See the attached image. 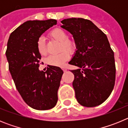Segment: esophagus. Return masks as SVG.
I'll return each mask as SVG.
<instances>
[{
    "instance_id": "obj_1",
    "label": "esophagus",
    "mask_w": 128,
    "mask_h": 128,
    "mask_svg": "<svg viewBox=\"0 0 128 128\" xmlns=\"http://www.w3.org/2000/svg\"><path fill=\"white\" fill-rule=\"evenodd\" d=\"M62 69L63 70L64 72H66V68L65 67H62Z\"/></svg>"
}]
</instances>
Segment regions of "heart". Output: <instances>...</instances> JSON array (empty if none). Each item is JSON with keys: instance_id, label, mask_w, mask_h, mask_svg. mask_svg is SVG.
<instances>
[{"instance_id": "b5f03b06", "label": "heart", "mask_w": 128, "mask_h": 128, "mask_svg": "<svg viewBox=\"0 0 128 128\" xmlns=\"http://www.w3.org/2000/svg\"><path fill=\"white\" fill-rule=\"evenodd\" d=\"M50 36L57 41L60 42V50H66L69 52L74 51L76 48L75 43L70 40L68 39V35L65 30L61 28H56L50 32ZM37 48L38 52L41 55H46L47 54V48H46L45 39L43 36H40L37 42ZM70 58L69 53L66 51H63L58 54L50 55L47 58V62L49 65L54 66H62L64 65L65 63L67 62Z\"/></svg>"}]
</instances>
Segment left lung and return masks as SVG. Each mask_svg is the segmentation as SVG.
Returning <instances> with one entry per match:
<instances>
[{
    "instance_id": "left-lung-1",
    "label": "left lung",
    "mask_w": 128,
    "mask_h": 128,
    "mask_svg": "<svg viewBox=\"0 0 128 128\" xmlns=\"http://www.w3.org/2000/svg\"><path fill=\"white\" fill-rule=\"evenodd\" d=\"M62 28L70 32L77 50L69 62L79 67L72 85L81 105L94 107L110 96L115 81L114 52L106 35L90 20L81 18L64 19Z\"/></svg>"
}]
</instances>
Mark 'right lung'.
Wrapping results in <instances>:
<instances>
[{"mask_svg":"<svg viewBox=\"0 0 128 128\" xmlns=\"http://www.w3.org/2000/svg\"><path fill=\"white\" fill-rule=\"evenodd\" d=\"M56 24L54 19L27 21L11 32L7 45L6 55L16 88L26 103L38 110L51 109L58 101L63 72L51 65L46 72L40 70L37 48L38 38Z\"/></svg>","mask_w":128,"mask_h":128,"instance_id":"obj_1","label":"right lung"}]
</instances>
